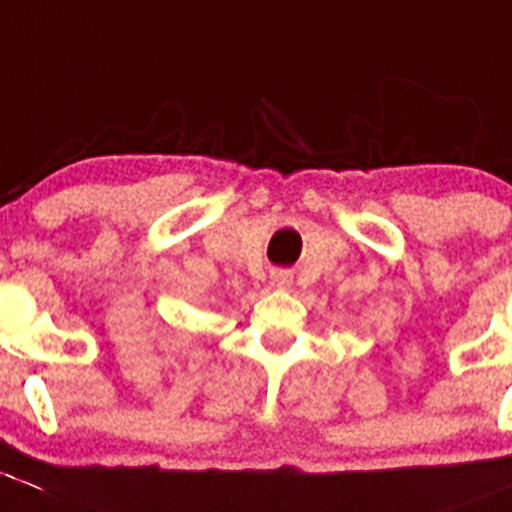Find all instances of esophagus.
Returning a JSON list of instances; mask_svg holds the SVG:
<instances>
[{"label": "esophagus", "instance_id": "1", "mask_svg": "<svg viewBox=\"0 0 512 512\" xmlns=\"http://www.w3.org/2000/svg\"><path fill=\"white\" fill-rule=\"evenodd\" d=\"M271 279H274L276 287H289V281H292V276H289V271H276V274L271 276Z\"/></svg>", "mask_w": 512, "mask_h": 512}]
</instances>
